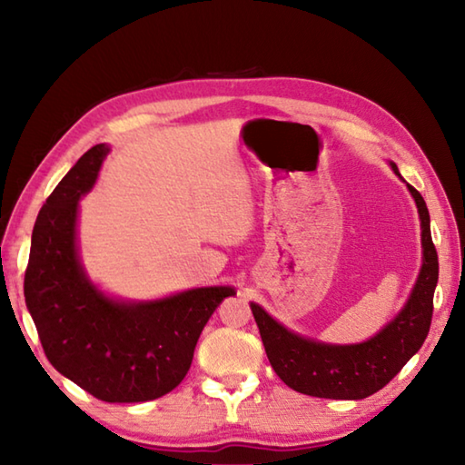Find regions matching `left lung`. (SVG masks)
I'll use <instances>...</instances> for the list:
<instances>
[{
    "label": "left lung",
    "mask_w": 465,
    "mask_h": 465,
    "mask_svg": "<svg viewBox=\"0 0 465 465\" xmlns=\"http://www.w3.org/2000/svg\"><path fill=\"white\" fill-rule=\"evenodd\" d=\"M391 167L400 175L398 167L393 163ZM408 187L418 203L421 220L423 265L406 308L378 335L355 345H330L305 340L285 330L260 305L252 303L272 368L292 390L313 398L363 400L396 378L426 341L440 263L436 245L431 242L428 205L416 187Z\"/></svg>",
    "instance_id": "8db88e82"
}]
</instances>
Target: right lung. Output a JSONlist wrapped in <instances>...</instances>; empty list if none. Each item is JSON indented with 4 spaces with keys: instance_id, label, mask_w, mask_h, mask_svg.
Returning <instances> with one entry per match:
<instances>
[{
    "instance_id": "right-lung-1",
    "label": "right lung",
    "mask_w": 465,
    "mask_h": 465,
    "mask_svg": "<svg viewBox=\"0 0 465 465\" xmlns=\"http://www.w3.org/2000/svg\"><path fill=\"white\" fill-rule=\"evenodd\" d=\"M87 150L37 213L24 293L49 363L110 403L162 398L190 370L207 320L232 288H197L150 303L105 298L77 260V200L92 190L105 153Z\"/></svg>"
}]
</instances>
